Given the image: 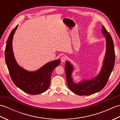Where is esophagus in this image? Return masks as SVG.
<instances>
[{
	"label": "esophagus",
	"mask_w": 120,
	"mask_h": 120,
	"mask_svg": "<svg viewBox=\"0 0 120 120\" xmlns=\"http://www.w3.org/2000/svg\"><path fill=\"white\" fill-rule=\"evenodd\" d=\"M67 59V58L65 57V56H63V57H62L61 58V61L62 62H64L66 61Z\"/></svg>",
	"instance_id": "obj_1"
}]
</instances>
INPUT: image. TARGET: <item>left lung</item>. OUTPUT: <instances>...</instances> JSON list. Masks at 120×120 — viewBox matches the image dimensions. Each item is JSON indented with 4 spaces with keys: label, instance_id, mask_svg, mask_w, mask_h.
Listing matches in <instances>:
<instances>
[{
    "label": "left lung",
    "instance_id": "obj_1",
    "mask_svg": "<svg viewBox=\"0 0 120 120\" xmlns=\"http://www.w3.org/2000/svg\"><path fill=\"white\" fill-rule=\"evenodd\" d=\"M101 31L106 38V50L102 67L97 76L90 80L74 82L72 77L74 68L69 61L65 63V71L68 86L73 92L78 95H91L102 90L107 82L114 68L115 52L112 39L103 25Z\"/></svg>",
    "mask_w": 120,
    "mask_h": 120
}]
</instances>
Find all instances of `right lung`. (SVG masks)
<instances>
[{
	"mask_svg": "<svg viewBox=\"0 0 120 120\" xmlns=\"http://www.w3.org/2000/svg\"><path fill=\"white\" fill-rule=\"evenodd\" d=\"M18 26L13 29L9 35L5 49V60L9 74L15 86L25 93L31 95L42 93L49 87L52 71L60 64L61 61L56 60L48 62L33 72L27 71L19 66L14 58L12 48L13 35Z\"/></svg>",
	"mask_w": 120,
	"mask_h": 120,
	"instance_id": "1",
	"label": "right lung"
}]
</instances>
